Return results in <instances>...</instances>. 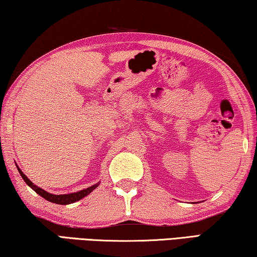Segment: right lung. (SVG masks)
I'll use <instances>...</instances> for the list:
<instances>
[{"instance_id": "right-lung-1", "label": "right lung", "mask_w": 257, "mask_h": 257, "mask_svg": "<svg viewBox=\"0 0 257 257\" xmlns=\"http://www.w3.org/2000/svg\"><path fill=\"white\" fill-rule=\"evenodd\" d=\"M17 168H18V167H17ZM18 171H19V173H20V175H22V178L24 179L25 182H26L28 186L33 189L34 191H35L36 193H39V195L43 197L44 199L51 201V203H54V204H59V205H68V204H71V203H75V201H77V200H81L82 198H84V197L89 195V193H91L96 187L99 186V184H94V186H92L90 188L84 189V190H81L78 192L69 193V195H52V193L46 192L45 190H43V189H41L37 186H35V184H33L32 181H29V179L23 173L22 171L19 170V168H18Z\"/></svg>"}]
</instances>
